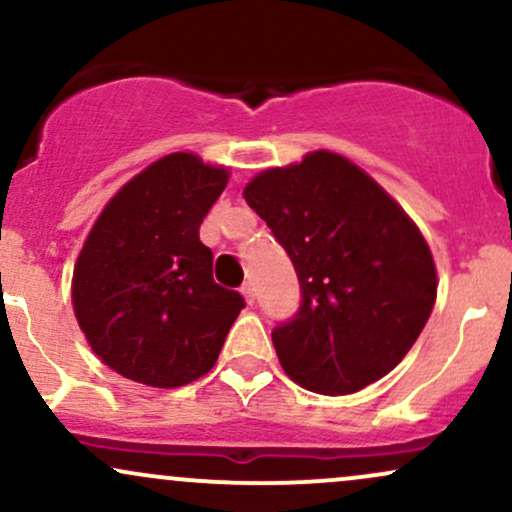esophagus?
Returning a JSON list of instances; mask_svg holds the SVG:
<instances>
[{"label": "esophagus", "mask_w": 512, "mask_h": 512, "mask_svg": "<svg viewBox=\"0 0 512 512\" xmlns=\"http://www.w3.org/2000/svg\"><path fill=\"white\" fill-rule=\"evenodd\" d=\"M240 293H243L245 303H248V305L255 303V284H252V281H248V284H243V289H240Z\"/></svg>", "instance_id": "1"}]
</instances>
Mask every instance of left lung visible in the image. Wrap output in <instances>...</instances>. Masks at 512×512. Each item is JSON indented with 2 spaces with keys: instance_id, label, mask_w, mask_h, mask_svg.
Here are the masks:
<instances>
[{
  "instance_id": "1",
  "label": "left lung",
  "mask_w": 512,
  "mask_h": 512,
  "mask_svg": "<svg viewBox=\"0 0 512 512\" xmlns=\"http://www.w3.org/2000/svg\"><path fill=\"white\" fill-rule=\"evenodd\" d=\"M243 197L301 281V308L272 332L289 378L320 395H351L390 373L436 303V264L416 223L332 151L264 170Z\"/></svg>"
}]
</instances>
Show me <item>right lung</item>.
Here are the masks:
<instances>
[{
	"instance_id": "add662e5",
	"label": "right lung",
	"mask_w": 512,
	"mask_h": 512,
	"mask_svg": "<svg viewBox=\"0 0 512 512\" xmlns=\"http://www.w3.org/2000/svg\"><path fill=\"white\" fill-rule=\"evenodd\" d=\"M228 170L195 154L158 158L105 204L74 264L72 303L105 366L134 383L180 387L207 375L245 308L214 281L199 226Z\"/></svg>"
}]
</instances>
